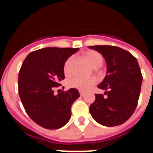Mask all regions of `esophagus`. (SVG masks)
I'll use <instances>...</instances> for the list:
<instances>
[{
	"instance_id": "1",
	"label": "esophagus",
	"mask_w": 153,
	"mask_h": 153,
	"mask_svg": "<svg viewBox=\"0 0 153 153\" xmlns=\"http://www.w3.org/2000/svg\"><path fill=\"white\" fill-rule=\"evenodd\" d=\"M79 94H80L81 97H83L85 95V92L82 91V90H79Z\"/></svg>"
}]
</instances>
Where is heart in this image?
<instances>
[{"label":"heart","instance_id":"obj_1","mask_svg":"<svg viewBox=\"0 0 153 153\" xmlns=\"http://www.w3.org/2000/svg\"><path fill=\"white\" fill-rule=\"evenodd\" d=\"M84 56L86 60L89 62L90 65L94 69L100 67L103 63V57L99 52L96 51H88L84 53ZM72 62V58H69L67 61L65 62L63 70L66 74H70V65ZM96 83V79L94 78H86L82 77H74L70 81L69 85L70 87L78 89L80 90H88L92 86Z\"/></svg>","mask_w":153,"mask_h":153}]
</instances>
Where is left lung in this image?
I'll return each instance as SVG.
<instances>
[{"mask_svg":"<svg viewBox=\"0 0 153 153\" xmlns=\"http://www.w3.org/2000/svg\"><path fill=\"white\" fill-rule=\"evenodd\" d=\"M102 54L106 74L98 88L106 90V97L96 94L90 106L92 117L105 126L124 123L134 113L140 97L143 76L137 60L130 53L114 46H90Z\"/></svg>","mask_w":153,"mask_h":153,"instance_id":"left-lung-1","label":"left lung"}]
</instances>
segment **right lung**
<instances>
[{
  "instance_id": "1",
  "label": "right lung",
  "mask_w": 153,
  "mask_h": 153,
  "mask_svg": "<svg viewBox=\"0 0 153 153\" xmlns=\"http://www.w3.org/2000/svg\"><path fill=\"white\" fill-rule=\"evenodd\" d=\"M78 48L46 47L27 55L18 75V92L31 120L48 129H60L71 117V106L79 97L76 89L54 94L65 78V62Z\"/></svg>"
}]
</instances>
